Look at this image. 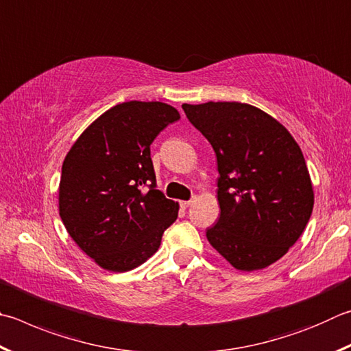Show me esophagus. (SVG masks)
Segmentation results:
<instances>
[{
  "instance_id": "34e87169",
  "label": "esophagus",
  "mask_w": 351,
  "mask_h": 351,
  "mask_svg": "<svg viewBox=\"0 0 351 351\" xmlns=\"http://www.w3.org/2000/svg\"><path fill=\"white\" fill-rule=\"evenodd\" d=\"M193 204V201H181V207L182 208H187V207H190Z\"/></svg>"
}]
</instances>
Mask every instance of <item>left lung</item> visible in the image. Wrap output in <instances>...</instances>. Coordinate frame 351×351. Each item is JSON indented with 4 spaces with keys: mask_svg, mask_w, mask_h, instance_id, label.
<instances>
[{
    "mask_svg": "<svg viewBox=\"0 0 351 351\" xmlns=\"http://www.w3.org/2000/svg\"><path fill=\"white\" fill-rule=\"evenodd\" d=\"M218 161L221 215L207 239L242 271L276 263L301 237L315 204L304 155L290 132L244 103L182 104Z\"/></svg>",
    "mask_w": 351,
    "mask_h": 351,
    "instance_id": "left-lung-1",
    "label": "left lung"
}]
</instances>
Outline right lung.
<instances>
[{"label":"right lung","instance_id":"1","mask_svg":"<svg viewBox=\"0 0 351 351\" xmlns=\"http://www.w3.org/2000/svg\"><path fill=\"white\" fill-rule=\"evenodd\" d=\"M180 112L159 101L113 106L76 139L62 162L60 216L67 233L104 270L145 263L178 218L156 190L150 144Z\"/></svg>","mask_w":351,"mask_h":351}]
</instances>
